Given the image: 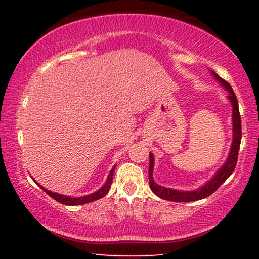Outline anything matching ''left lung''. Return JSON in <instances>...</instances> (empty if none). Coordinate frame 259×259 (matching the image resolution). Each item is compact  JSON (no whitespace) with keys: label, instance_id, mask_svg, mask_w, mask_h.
<instances>
[{"label":"left lung","instance_id":"left-lung-1","mask_svg":"<svg viewBox=\"0 0 259 259\" xmlns=\"http://www.w3.org/2000/svg\"><path fill=\"white\" fill-rule=\"evenodd\" d=\"M212 75L226 91L229 92L228 99L232 105V127H233V140L230 150L229 157L226 159L225 164L218 169L217 173L213 176V178L200 187V189L194 191H178L172 190L168 187H164L158 185L153 179V164L154 158L153 154L150 153V169H148V179H150V187L153 191L154 194H157L159 198L169 201H178V203H186V201H196L204 199L208 196H211L214 191H217L219 186L232 175L235 171L237 159H238V152L240 146V140H242V121H240V114L238 108V101H237L235 92L232 91V87L228 83V81L222 79L218 74L211 72Z\"/></svg>","mask_w":259,"mask_h":259}]
</instances>
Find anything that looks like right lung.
Listing matches in <instances>:
<instances>
[{
  "label": "right lung",
  "mask_w": 259,
  "mask_h": 259,
  "mask_svg": "<svg viewBox=\"0 0 259 259\" xmlns=\"http://www.w3.org/2000/svg\"><path fill=\"white\" fill-rule=\"evenodd\" d=\"M116 166V165H115ZM115 166H113V168L111 169V172H109L108 175V178L106 180L105 185L101 187V189H99L97 192L94 193H91L88 194V196H83V197H79V198H73V197H69V196H63V194H59V193H55V192H52V191L49 190H46L44 186H41L40 184H37L36 182H34L37 184L38 186L41 187L42 190L45 191L46 193L48 194L49 197H52L53 199H55L56 201H59V203H61L63 205H68V206H75V205H83V204H87V203H91V201H94V200H98L100 199V198H104L106 194L108 193L109 189H111V185H112V180H113V175H114V168Z\"/></svg>",
  "instance_id": "obj_1"
}]
</instances>
